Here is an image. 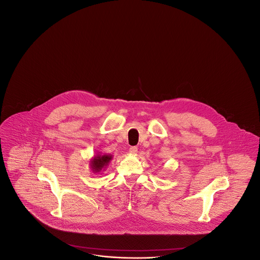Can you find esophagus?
<instances>
[{"mask_svg":"<svg viewBox=\"0 0 260 260\" xmlns=\"http://www.w3.org/2000/svg\"><path fill=\"white\" fill-rule=\"evenodd\" d=\"M137 151H138V149H137V147H136V146H133V147L129 148V153H131L132 155H136Z\"/></svg>","mask_w":260,"mask_h":260,"instance_id":"1","label":"esophagus"}]
</instances>
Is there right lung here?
I'll return each instance as SVG.
<instances>
[{
    "mask_svg": "<svg viewBox=\"0 0 260 260\" xmlns=\"http://www.w3.org/2000/svg\"><path fill=\"white\" fill-rule=\"evenodd\" d=\"M112 159H113V156L111 154H101V153L96 154V156L91 158L89 161V167L91 172L94 174L95 173L101 174V173L104 172L105 169L108 167Z\"/></svg>",
    "mask_w": 260,
    "mask_h": 260,
    "instance_id": "obj_1",
    "label": "right lung"
}]
</instances>
